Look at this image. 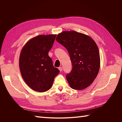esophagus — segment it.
<instances>
[{"label": "esophagus", "mask_w": 122, "mask_h": 122, "mask_svg": "<svg viewBox=\"0 0 122 122\" xmlns=\"http://www.w3.org/2000/svg\"><path fill=\"white\" fill-rule=\"evenodd\" d=\"M58 69H59V70H60V71L61 72V71H62V68L61 67H58Z\"/></svg>", "instance_id": "obj_1"}]
</instances>
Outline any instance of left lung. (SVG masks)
I'll list each match as a JSON object with an SVG mask.
<instances>
[{
    "label": "left lung",
    "mask_w": 122,
    "mask_h": 122,
    "mask_svg": "<svg viewBox=\"0 0 122 122\" xmlns=\"http://www.w3.org/2000/svg\"><path fill=\"white\" fill-rule=\"evenodd\" d=\"M56 41L68 50L72 69L66 75L73 89L81 90L91 85L97 77L100 65L98 48L89 36L75 31L59 34Z\"/></svg>",
    "instance_id": "obj_1"
}]
</instances>
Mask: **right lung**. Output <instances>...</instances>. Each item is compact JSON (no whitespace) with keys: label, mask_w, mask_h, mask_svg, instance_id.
Wrapping results in <instances>:
<instances>
[{"label":"right lung","mask_w":122,"mask_h":122,"mask_svg":"<svg viewBox=\"0 0 122 122\" xmlns=\"http://www.w3.org/2000/svg\"><path fill=\"white\" fill-rule=\"evenodd\" d=\"M56 35H39L31 39L22 49L19 68L24 81L39 92L49 90L60 70L54 67L48 55Z\"/></svg>","instance_id":"obj_1"}]
</instances>
